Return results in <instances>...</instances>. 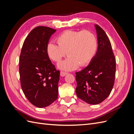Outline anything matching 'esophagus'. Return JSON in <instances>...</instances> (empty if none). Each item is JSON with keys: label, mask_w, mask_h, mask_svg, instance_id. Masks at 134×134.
I'll use <instances>...</instances> for the list:
<instances>
[{"label": "esophagus", "mask_w": 134, "mask_h": 134, "mask_svg": "<svg viewBox=\"0 0 134 134\" xmlns=\"http://www.w3.org/2000/svg\"><path fill=\"white\" fill-rule=\"evenodd\" d=\"M67 74H68V72H64V71H60V75L62 76H64Z\"/></svg>", "instance_id": "esophagus-1"}]
</instances>
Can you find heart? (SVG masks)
I'll use <instances>...</instances> for the list:
<instances>
[{"label":"heart","mask_w":134,"mask_h":134,"mask_svg":"<svg viewBox=\"0 0 134 134\" xmlns=\"http://www.w3.org/2000/svg\"><path fill=\"white\" fill-rule=\"evenodd\" d=\"M58 45L50 42L47 54L52 61L59 62L67 54L69 57L58 66L61 69L71 71L79 66H85L94 59L98 50L96 36L88 31L66 30L56 38Z\"/></svg>","instance_id":"obj_1"}]
</instances>
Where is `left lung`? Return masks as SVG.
<instances>
[{
	"label": "left lung",
	"mask_w": 134,
	"mask_h": 134,
	"mask_svg": "<svg viewBox=\"0 0 134 134\" xmlns=\"http://www.w3.org/2000/svg\"><path fill=\"white\" fill-rule=\"evenodd\" d=\"M95 27L98 44L97 54L86 68L75 73L76 96L91 104L101 103L110 94L116 72V59L110 41L102 28L97 25Z\"/></svg>",
	"instance_id": "1"
}]
</instances>
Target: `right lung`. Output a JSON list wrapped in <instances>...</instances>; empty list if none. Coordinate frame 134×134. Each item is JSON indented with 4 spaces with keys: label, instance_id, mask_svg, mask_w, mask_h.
<instances>
[{
    "label": "right lung",
    "instance_id": "right-lung-1",
    "mask_svg": "<svg viewBox=\"0 0 134 134\" xmlns=\"http://www.w3.org/2000/svg\"><path fill=\"white\" fill-rule=\"evenodd\" d=\"M56 30L45 26L32 30L23 42L19 70L22 91L35 106L43 108L57 99L60 71L46 51L51 36Z\"/></svg>",
    "mask_w": 134,
    "mask_h": 134
}]
</instances>
